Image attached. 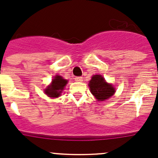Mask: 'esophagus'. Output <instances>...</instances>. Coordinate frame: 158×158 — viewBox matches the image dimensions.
<instances>
[{"label": "esophagus", "instance_id": "obj_1", "mask_svg": "<svg viewBox=\"0 0 158 158\" xmlns=\"http://www.w3.org/2000/svg\"><path fill=\"white\" fill-rule=\"evenodd\" d=\"M74 79L76 81H79V82H81L82 81H83V78H82V77H76Z\"/></svg>", "mask_w": 158, "mask_h": 158}]
</instances>
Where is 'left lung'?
<instances>
[{
  "instance_id": "left-lung-1",
  "label": "left lung",
  "mask_w": 158,
  "mask_h": 158,
  "mask_svg": "<svg viewBox=\"0 0 158 158\" xmlns=\"http://www.w3.org/2000/svg\"><path fill=\"white\" fill-rule=\"evenodd\" d=\"M88 86L91 94L98 101L109 99L115 92V89L112 85L107 83L102 75H93Z\"/></svg>"
}]
</instances>
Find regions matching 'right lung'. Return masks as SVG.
<instances>
[{
	"label": "right lung",
	"mask_w": 158,
	"mask_h": 158,
	"mask_svg": "<svg viewBox=\"0 0 158 158\" xmlns=\"http://www.w3.org/2000/svg\"><path fill=\"white\" fill-rule=\"evenodd\" d=\"M67 84V80H65L60 75H56L52 80V83L44 90L45 94L50 98H58L61 95L63 90Z\"/></svg>",
	"instance_id": "right-lung-1"
}]
</instances>
